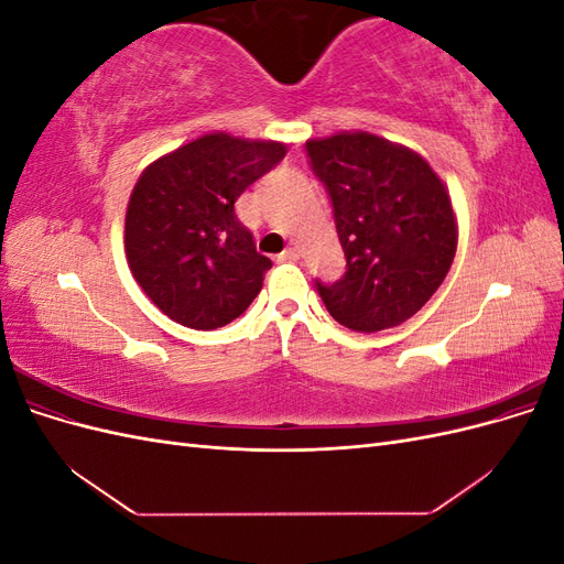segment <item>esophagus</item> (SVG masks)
<instances>
[{
	"mask_svg": "<svg viewBox=\"0 0 564 564\" xmlns=\"http://www.w3.org/2000/svg\"><path fill=\"white\" fill-rule=\"evenodd\" d=\"M299 249L296 247H286L280 256H278V261H299Z\"/></svg>",
	"mask_w": 564,
	"mask_h": 564,
	"instance_id": "esophagus-1",
	"label": "esophagus"
}]
</instances>
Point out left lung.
Wrapping results in <instances>:
<instances>
[{
    "label": "left lung",
    "instance_id": "left-lung-1",
    "mask_svg": "<svg viewBox=\"0 0 564 564\" xmlns=\"http://www.w3.org/2000/svg\"><path fill=\"white\" fill-rule=\"evenodd\" d=\"M327 185L348 270L317 292L329 315L362 334L416 315L452 268L458 224L447 185L416 150L369 131L305 143Z\"/></svg>",
    "mask_w": 564,
    "mask_h": 564
}]
</instances>
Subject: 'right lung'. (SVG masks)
I'll list each match as a JSON object with an SVG mask.
<instances>
[{"mask_svg":"<svg viewBox=\"0 0 564 564\" xmlns=\"http://www.w3.org/2000/svg\"><path fill=\"white\" fill-rule=\"evenodd\" d=\"M284 155L286 143L212 131L143 169L127 207L124 253L166 317L209 332L259 296L272 263L256 251L235 202Z\"/></svg>","mask_w":564,"mask_h":564,"instance_id":"obj_1","label":"right lung"}]
</instances>
